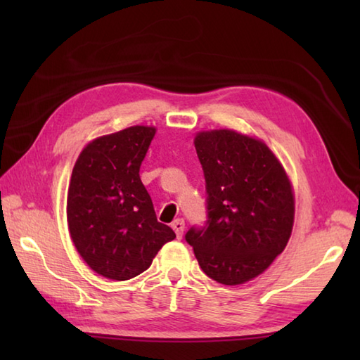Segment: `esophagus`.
<instances>
[{"mask_svg":"<svg viewBox=\"0 0 360 360\" xmlns=\"http://www.w3.org/2000/svg\"><path fill=\"white\" fill-rule=\"evenodd\" d=\"M172 227H173V231L176 232V236H178V238L181 240L182 238V233H184V229H186L184 219H181V218L174 219L173 223H172Z\"/></svg>","mask_w":360,"mask_h":360,"instance_id":"34e87169","label":"esophagus"}]
</instances>
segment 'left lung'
<instances>
[{"label":"left lung","instance_id":"8db88e82","mask_svg":"<svg viewBox=\"0 0 360 360\" xmlns=\"http://www.w3.org/2000/svg\"><path fill=\"white\" fill-rule=\"evenodd\" d=\"M195 148L207 190V226L186 240L201 269L221 285L258 277L285 250L295 198L289 176L264 141L219 128L198 131Z\"/></svg>","mask_w":360,"mask_h":360}]
</instances>
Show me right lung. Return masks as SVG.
<instances>
[{
  "label": "right lung",
  "mask_w": 360,
  "mask_h": 360,
  "mask_svg": "<svg viewBox=\"0 0 360 360\" xmlns=\"http://www.w3.org/2000/svg\"><path fill=\"white\" fill-rule=\"evenodd\" d=\"M156 127L134 125L96 137L75 160L68 187L71 240L91 269L124 281L147 271L176 238L159 223L139 168Z\"/></svg>",
  "instance_id": "obj_1"
}]
</instances>
